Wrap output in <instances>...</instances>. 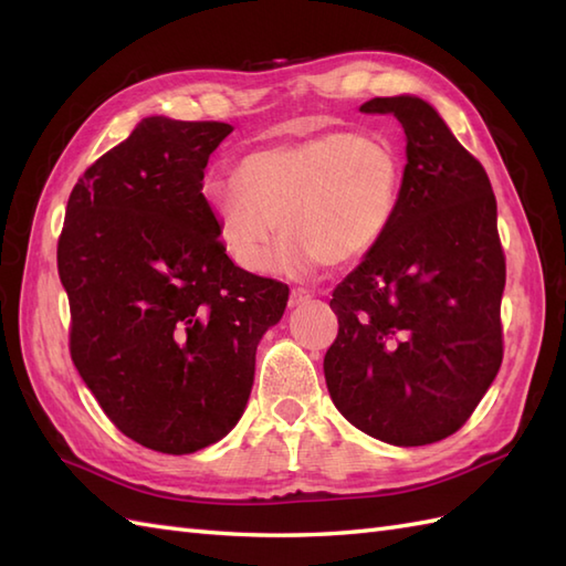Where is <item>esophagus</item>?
Wrapping results in <instances>:
<instances>
[{
	"instance_id": "1",
	"label": "esophagus",
	"mask_w": 566,
	"mask_h": 566,
	"mask_svg": "<svg viewBox=\"0 0 566 566\" xmlns=\"http://www.w3.org/2000/svg\"><path fill=\"white\" fill-rule=\"evenodd\" d=\"M314 296L311 292H306V290H292V296H290V306H302V304H306L308 298Z\"/></svg>"
}]
</instances>
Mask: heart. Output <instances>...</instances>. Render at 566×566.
Returning a JSON list of instances; mask_svg holds the SVG:
<instances>
[{"mask_svg":"<svg viewBox=\"0 0 566 566\" xmlns=\"http://www.w3.org/2000/svg\"><path fill=\"white\" fill-rule=\"evenodd\" d=\"M235 177L209 185L233 260L262 272L284 228L276 268L304 272L347 264L377 243L399 203L401 165L384 143L326 130L245 155Z\"/></svg>","mask_w":566,"mask_h":566,"instance_id":"heart-1","label":"heart"}]
</instances>
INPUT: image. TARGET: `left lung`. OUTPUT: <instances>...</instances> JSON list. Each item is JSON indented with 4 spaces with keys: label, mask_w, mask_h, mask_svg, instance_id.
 <instances>
[{
    "label": "left lung",
    "mask_w": 566,
    "mask_h": 566,
    "mask_svg": "<svg viewBox=\"0 0 566 566\" xmlns=\"http://www.w3.org/2000/svg\"><path fill=\"white\" fill-rule=\"evenodd\" d=\"M406 134L399 203L387 231L333 290L338 338L323 359L335 408L399 448L460 430L496 379L506 258L496 199L426 99L377 97Z\"/></svg>",
    "instance_id": "left-lung-1"
}]
</instances>
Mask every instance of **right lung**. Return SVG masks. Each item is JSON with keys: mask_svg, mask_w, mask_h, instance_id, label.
I'll list each match as a JSON object with an SVG mask.
<instances>
[{"mask_svg": "<svg viewBox=\"0 0 566 566\" xmlns=\"http://www.w3.org/2000/svg\"><path fill=\"white\" fill-rule=\"evenodd\" d=\"M231 130L143 118L80 177L57 240L72 363L124 436L165 454L235 428L258 345L290 298V286L226 255L201 191Z\"/></svg>", "mask_w": 566, "mask_h": 566, "instance_id": "add662e5", "label": "right lung"}]
</instances>
